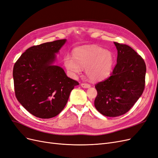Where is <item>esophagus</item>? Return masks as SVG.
<instances>
[{
    "label": "esophagus",
    "mask_w": 158,
    "mask_h": 158,
    "mask_svg": "<svg viewBox=\"0 0 158 158\" xmlns=\"http://www.w3.org/2000/svg\"><path fill=\"white\" fill-rule=\"evenodd\" d=\"M81 86L84 88H90V85L89 84H86V83H82L81 84Z\"/></svg>",
    "instance_id": "obj_1"
}]
</instances>
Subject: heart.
<instances>
[{
    "label": "heart",
    "mask_w": 158,
    "mask_h": 158,
    "mask_svg": "<svg viewBox=\"0 0 158 158\" xmlns=\"http://www.w3.org/2000/svg\"><path fill=\"white\" fill-rule=\"evenodd\" d=\"M114 63L111 51L95 45L79 47L74 52V59L67 55L64 59L65 67L71 74H79L82 68H85V74L92 81L107 78L112 73Z\"/></svg>",
    "instance_id": "b5f03b06"
}]
</instances>
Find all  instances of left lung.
<instances>
[{
  "instance_id": "left-lung-1",
  "label": "left lung",
  "mask_w": 158,
  "mask_h": 158,
  "mask_svg": "<svg viewBox=\"0 0 158 158\" xmlns=\"http://www.w3.org/2000/svg\"><path fill=\"white\" fill-rule=\"evenodd\" d=\"M117 64L111 76L95 84L94 106L103 115L114 117L128 112L140 98L145 86L146 66L137 52L127 45L114 42Z\"/></svg>"
}]
</instances>
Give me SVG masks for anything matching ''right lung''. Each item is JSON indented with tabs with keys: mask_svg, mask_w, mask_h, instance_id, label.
<instances>
[{
	"mask_svg": "<svg viewBox=\"0 0 158 158\" xmlns=\"http://www.w3.org/2000/svg\"><path fill=\"white\" fill-rule=\"evenodd\" d=\"M66 40L30 47L16 62L13 78L16 97L28 112L41 118H50L64 108L77 81L54 64Z\"/></svg>",
	"mask_w": 158,
	"mask_h": 158,
	"instance_id": "add662e5",
	"label": "right lung"
}]
</instances>
